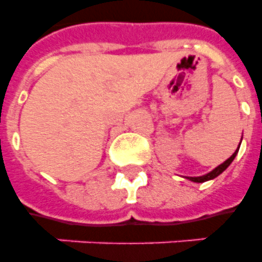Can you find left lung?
I'll return each instance as SVG.
<instances>
[{
	"label": "left lung",
	"mask_w": 262,
	"mask_h": 262,
	"mask_svg": "<svg viewBox=\"0 0 262 262\" xmlns=\"http://www.w3.org/2000/svg\"><path fill=\"white\" fill-rule=\"evenodd\" d=\"M238 149H239V147H238ZM238 149H236V151L234 152V154H232V155L230 156V158H228L226 162H224V163H222L220 166H217V167H216L215 170H212L211 172H208V174L203 175V177H189V179H190V181H193V182H205V181H209V179L216 178L217 175L222 174V172H223L224 170H226V168H227L228 166L231 164V162L234 160V158L236 156V154H238Z\"/></svg>",
	"instance_id": "obj_1"
}]
</instances>
